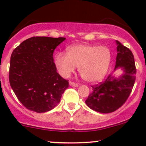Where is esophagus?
<instances>
[{
  "instance_id": "1",
  "label": "esophagus",
  "mask_w": 146,
  "mask_h": 146,
  "mask_svg": "<svg viewBox=\"0 0 146 146\" xmlns=\"http://www.w3.org/2000/svg\"><path fill=\"white\" fill-rule=\"evenodd\" d=\"M69 85H70V86H73V87H78V84L76 83V82H72V81L69 82Z\"/></svg>"
}]
</instances>
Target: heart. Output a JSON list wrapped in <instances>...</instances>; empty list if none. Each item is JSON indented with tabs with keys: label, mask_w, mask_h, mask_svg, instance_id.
Listing matches in <instances>:
<instances>
[{
	"label": "heart",
	"mask_w": 146,
	"mask_h": 146,
	"mask_svg": "<svg viewBox=\"0 0 146 146\" xmlns=\"http://www.w3.org/2000/svg\"><path fill=\"white\" fill-rule=\"evenodd\" d=\"M111 51L105 46L77 44L68 47L67 53H58L54 62L63 77H68L78 66L83 80L88 82L100 80L107 73L111 61Z\"/></svg>",
	"instance_id": "b5f03b06"
}]
</instances>
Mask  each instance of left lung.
Segmentation results:
<instances>
[{
	"instance_id": "obj_1",
	"label": "left lung",
	"mask_w": 146,
	"mask_h": 146,
	"mask_svg": "<svg viewBox=\"0 0 146 146\" xmlns=\"http://www.w3.org/2000/svg\"><path fill=\"white\" fill-rule=\"evenodd\" d=\"M117 56L114 69L121 68L119 78L110 74L105 80L92 85V92L85 100L94 111L111 113L120 108L129 98L136 80V68L131 51L117 40Z\"/></svg>"
}]
</instances>
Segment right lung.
<instances>
[{"instance_id": "add662e5", "label": "right lung", "mask_w": 146, "mask_h": 146, "mask_svg": "<svg viewBox=\"0 0 146 146\" xmlns=\"http://www.w3.org/2000/svg\"><path fill=\"white\" fill-rule=\"evenodd\" d=\"M64 37L33 36L23 41L10 57L9 81L19 101L30 111L43 113L59 103L68 80L56 72L53 54Z\"/></svg>"}]
</instances>
